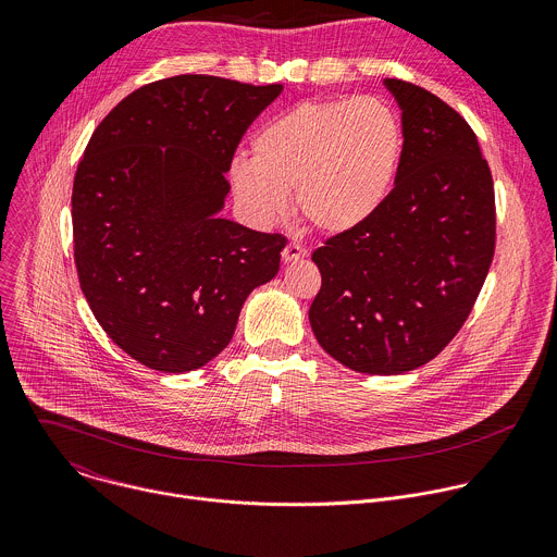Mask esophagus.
Here are the masks:
<instances>
[{"mask_svg": "<svg viewBox=\"0 0 557 557\" xmlns=\"http://www.w3.org/2000/svg\"><path fill=\"white\" fill-rule=\"evenodd\" d=\"M306 256H308V251L301 245H297V243H288L284 247V251H282V260L284 262H297V260H301Z\"/></svg>", "mask_w": 557, "mask_h": 557, "instance_id": "esophagus-1", "label": "esophagus"}]
</instances>
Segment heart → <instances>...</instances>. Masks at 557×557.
<instances>
[{"mask_svg": "<svg viewBox=\"0 0 557 557\" xmlns=\"http://www.w3.org/2000/svg\"><path fill=\"white\" fill-rule=\"evenodd\" d=\"M404 123L379 97L304 101L264 123L253 158L231 168L233 191L271 220L295 189L297 213L322 233H346L379 211L404 156Z\"/></svg>", "mask_w": 557, "mask_h": 557, "instance_id": "heart-1", "label": "heart"}]
</instances>
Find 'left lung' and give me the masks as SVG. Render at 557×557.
I'll list each match as a JSON object with an SVG mask.
<instances>
[{
  "mask_svg": "<svg viewBox=\"0 0 557 557\" xmlns=\"http://www.w3.org/2000/svg\"><path fill=\"white\" fill-rule=\"evenodd\" d=\"M401 106L396 183L363 224L312 251L322 273L308 320L320 346L368 374L432 361L462 329L496 249L492 170L443 99L385 78Z\"/></svg>",
  "mask_w": 557,
  "mask_h": 557,
  "instance_id": "obj_1",
  "label": "left lung"
}]
</instances>
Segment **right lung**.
I'll return each mask as SVG.
<instances>
[{
	"instance_id": "obj_1",
	"label": "right lung",
	"mask_w": 557,
	"mask_h": 557,
	"mask_svg": "<svg viewBox=\"0 0 557 557\" xmlns=\"http://www.w3.org/2000/svg\"><path fill=\"white\" fill-rule=\"evenodd\" d=\"M282 86L178 74L125 97L72 185L78 284L108 337L158 372L220 355L249 293L275 277L282 233L218 211L249 125Z\"/></svg>"
}]
</instances>
